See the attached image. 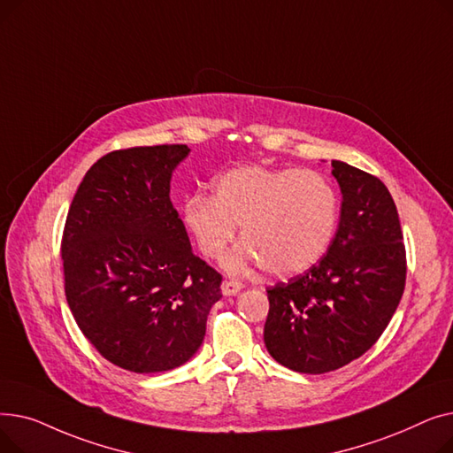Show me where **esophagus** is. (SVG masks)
<instances>
[{
	"label": "esophagus",
	"instance_id": "obj_1",
	"mask_svg": "<svg viewBox=\"0 0 453 453\" xmlns=\"http://www.w3.org/2000/svg\"><path fill=\"white\" fill-rule=\"evenodd\" d=\"M241 290H242V282H239V280L229 279V280L222 282V294L224 296H236Z\"/></svg>",
	"mask_w": 453,
	"mask_h": 453
}]
</instances>
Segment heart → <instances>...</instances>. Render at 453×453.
<instances>
[{
  "mask_svg": "<svg viewBox=\"0 0 453 453\" xmlns=\"http://www.w3.org/2000/svg\"><path fill=\"white\" fill-rule=\"evenodd\" d=\"M211 187V196L198 190L185 198L181 219L211 260L226 253L241 226L244 242L227 258L231 272L263 265L272 275H296L312 268L334 239L340 196L318 171L236 166Z\"/></svg>",
  "mask_w": 453,
  "mask_h": 453,
  "instance_id": "1",
  "label": "heart"
}]
</instances>
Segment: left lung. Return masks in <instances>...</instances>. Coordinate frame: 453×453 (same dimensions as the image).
<instances>
[{"mask_svg": "<svg viewBox=\"0 0 453 453\" xmlns=\"http://www.w3.org/2000/svg\"><path fill=\"white\" fill-rule=\"evenodd\" d=\"M332 176L343 202L326 255L266 290V349L280 365L306 374L336 371L367 352L406 287V248L388 187L336 159Z\"/></svg>", "mask_w": 453, "mask_h": 453, "instance_id": "obj_1", "label": "left lung"}]
</instances>
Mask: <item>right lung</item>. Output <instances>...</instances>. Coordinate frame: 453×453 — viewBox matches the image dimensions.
<instances>
[{"mask_svg":"<svg viewBox=\"0 0 453 453\" xmlns=\"http://www.w3.org/2000/svg\"><path fill=\"white\" fill-rule=\"evenodd\" d=\"M187 145L113 150L91 165L62 234L65 299L113 365L161 372L200 349L222 275L196 257L171 202Z\"/></svg>","mask_w":453,"mask_h":453,"instance_id":"add662e5","label":"right lung"}]
</instances>
